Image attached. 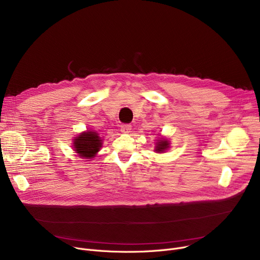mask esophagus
<instances>
[{
  "label": "esophagus",
  "instance_id": "esophagus-1",
  "mask_svg": "<svg viewBox=\"0 0 260 260\" xmlns=\"http://www.w3.org/2000/svg\"><path fill=\"white\" fill-rule=\"evenodd\" d=\"M131 130V125L130 124H124L121 126V131L123 133H129Z\"/></svg>",
  "mask_w": 260,
  "mask_h": 260
}]
</instances>
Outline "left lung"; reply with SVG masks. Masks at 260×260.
<instances>
[{"label": "left lung", "mask_w": 260, "mask_h": 260, "mask_svg": "<svg viewBox=\"0 0 260 260\" xmlns=\"http://www.w3.org/2000/svg\"><path fill=\"white\" fill-rule=\"evenodd\" d=\"M169 143L168 141H165V139H162V141H159V143H157V146H156V152H164L165 150H167L169 148Z\"/></svg>", "instance_id": "8db88e82"}]
</instances>
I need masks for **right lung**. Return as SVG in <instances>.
Instances as JSON below:
<instances>
[{
	"mask_svg": "<svg viewBox=\"0 0 260 260\" xmlns=\"http://www.w3.org/2000/svg\"><path fill=\"white\" fill-rule=\"evenodd\" d=\"M102 146V141L99 134L92 131H87L80 134L74 139V148L76 153L86 159L92 158Z\"/></svg>",
	"mask_w": 260,
	"mask_h": 260,
	"instance_id": "1",
	"label": "right lung"
}]
</instances>
